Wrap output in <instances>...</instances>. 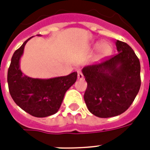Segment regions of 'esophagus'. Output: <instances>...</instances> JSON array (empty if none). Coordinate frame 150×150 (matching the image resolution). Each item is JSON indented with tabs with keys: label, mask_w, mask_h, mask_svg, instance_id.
Returning a JSON list of instances; mask_svg holds the SVG:
<instances>
[{
	"label": "esophagus",
	"mask_w": 150,
	"mask_h": 150,
	"mask_svg": "<svg viewBox=\"0 0 150 150\" xmlns=\"http://www.w3.org/2000/svg\"><path fill=\"white\" fill-rule=\"evenodd\" d=\"M83 78H84V76H83V75H82V73L79 71H78V79L82 80L83 79Z\"/></svg>",
	"instance_id": "obj_1"
}]
</instances>
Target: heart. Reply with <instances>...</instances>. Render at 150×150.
Masks as SVG:
<instances>
[{
    "instance_id": "heart-1",
    "label": "heart",
    "mask_w": 150,
    "mask_h": 150,
    "mask_svg": "<svg viewBox=\"0 0 150 150\" xmlns=\"http://www.w3.org/2000/svg\"><path fill=\"white\" fill-rule=\"evenodd\" d=\"M94 47H97V54L96 58L98 60H101L107 56H109L112 52V46L108 42H101L100 44L95 43Z\"/></svg>"
}]
</instances>
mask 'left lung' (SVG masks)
Returning <instances> with one entry per match:
<instances>
[{"label":"left lung","mask_w":150,"mask_h":150,"mask_svg":"<svg viewBox=\"0 0 150 150\" xmlns=\"http://www.w3.org/2000/svg\"><path fill=\"white\" fill-rule=\"evenodd\" d=\"M117 54L98 64L84 67L87 82L84 100L95 116L107 118L127 110L141 86L140 62L126 43L116 41Z\"/></svg>","instance_id":"8db88e82"}]
</instances>
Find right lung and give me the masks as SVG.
<instances>
[{"instance_id": "add662e5", "label": "right lung", "mask_w": 150, "mask_h": 150, "mask_svg": "<svg viewBox=\"0 0 150 150\" xmlns=\"http://www.w3.org/2000/svg\"><path fill=\"white\" fill-rule=\"evenodd\" d=\"M29 38L16 50L8 71V89L15 103L23 110L36 117L56 114L64 94L77 79V72L51 79H34L20 69V59Z\"/></svg>"}]
</instances>
